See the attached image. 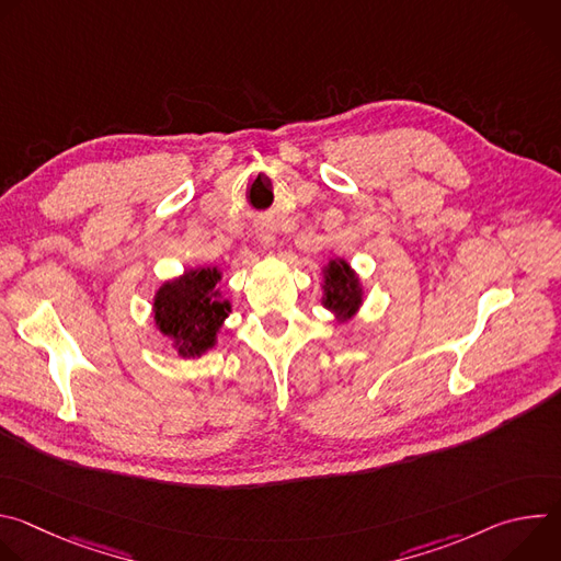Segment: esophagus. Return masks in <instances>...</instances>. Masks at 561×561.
<instances>
[{"label":"esophagus","mask_w":561,"mask_h":561,"mask_svg":"<svg viewBox=\"0 0 561 561\" xmlns=\"http://www.w3.org/2000/svg\"><path fill=\"white\" fill-rule=\"evenodd\" d=\"M260 239H262V244H264V247H273V242H275V234H273V230H271V228H260Z\"/></svg>","instance_id":"34e87169"}]
</instances>
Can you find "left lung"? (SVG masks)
<instances>
[{
	"mask_svg": "<svg viewBox=\"0 0 561 561\" xmlns=\"http://www.w3.org/2000/svg\"><path fill=\"white\" fill-rule=\"evenodd\" d=\"M327 299L324 306L337 312L342 319H348L359 301H362V290L357 284V277L348 268L346 262H331L327 268Z\"/></svg>",
	"mask_w": 561,
	"mask_h": 561,
	"instance_id": "1",
	"label": "left lung"
}]
</instances>
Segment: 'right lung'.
<instances>
[{"mask_svg":"<svg viewBox=\"0 0 561 561\" xmlns=\"http://www.w3.org/2000/svg\"><path fill=\"white\" fill-rule=\"evenodd\" d=\"M217 268L191 271L169 282L154 297V319L164 335L180 344V355L195 357L215 344V335L228 317L230 304L221 301L215 284Z\"/></svg>","mask_w":561,"mask_h":561,"instance_id":"1","label":"right lung"}]
</instances>
